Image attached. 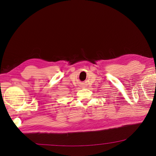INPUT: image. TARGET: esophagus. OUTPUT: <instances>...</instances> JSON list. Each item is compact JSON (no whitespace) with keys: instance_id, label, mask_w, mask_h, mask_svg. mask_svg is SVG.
<instances>
[{"instance_id":"obj_1","label":"esophagus","mask_w":156,"mask_h":156,"mask_svg":"<svg viewBox=\"0 0 156 156\" xmlns=\"http://www.w3.org/2000/svg\"><path fill=\"white\" fill-rule=\"evenodd\" d=\"M80 87H81L82 88H84V87H85V83H80Z\"/></svg>"}]
</instances>
